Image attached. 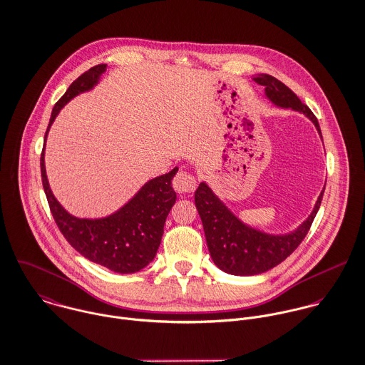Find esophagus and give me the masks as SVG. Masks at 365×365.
I'll list each match as a JSON object with an SVG mask.
<instances>
[{"label":"esophagus","instance_id":"34e87169","mask_svg":"<svg viewBox=\"0 0 365 365\" xmlns=\"http://www.w3.org/2000/svg\"><path fill=\"white\" fill-rule=\"evenodd\" d=\"M173 187L180 194H190L195 190V177L187 171H178L173 180Z\"/></svg>","mask_w":365,"mask_h":365}]
</instances>
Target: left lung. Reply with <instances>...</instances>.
Returning <instances> with one entry per match:
<instances>
[{"label":"left lung","instance_id":"obj_1","mask_svg":"<svg viewBox=\"0 0 365 365\" xmlns=\"http://www.w3.org/2000/svg\"><path fill=\"white\" fill-rule=\"evenodd\" d=\"M253 81L264 86L266 96L274 105L304 113L322 134L317 118L284 83L264 73L255 76ZM323 194L324 190L312 215L294 232L274 237L246 227L214 195L205 182H201L195 191V207L202 221L214 263L224 272L238 276L257 274L274 267L292 255L306 238L320 208Z\"/></svg>","mask_w":365,"mask_h":365}]
</instances>
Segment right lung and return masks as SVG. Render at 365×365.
<instances>
[{
    "instance_id": "obj_1",
    "label": "right lung",
    "mask_w": 365,
    "mask_h": 365,
    "mask_svg": "<svg viewBox=\"0 0 365 365\" xmlns=\"http://www.w3.org/2000/svg\"><path fill=\"white\" fill-rule=\"evenodd\" d=\"M106 66L96 65L72 82L52 109L45 141L59 110L76 95L92 89ZM43 150L41 153L42 185L52 217L65 240L86 259L113 272L134 273L145 267L157 253L167 215L175 204L177 195L171 181L178 168L150 180L116 214L102 220H81L68 214L53 197L45 173Z\"/></svg>"
}]
</instances>
